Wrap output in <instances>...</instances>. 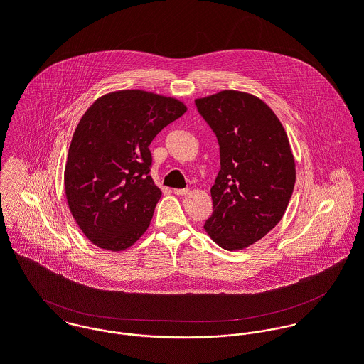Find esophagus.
<instances>
[{
    "mask_svg": "<svg viewBox=\"0 0 364 364\" xmlns=\"http://www.w3.org/2000/svg\"><path fill=\"white\" fill-rule=\"evenodd\" d=\"M173 193L178 196H183V195L189 193V189H173Z\"/></svg>",
    "mask_w": 364,
    "mask_h": 364,
    "instance_id": "1",
    "label": "esophagus"
}]
</instances>
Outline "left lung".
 Here are the masks:
<instances>
[{"label":"left lung","instance_id":"8db88e82","mask_svg":"<svg viewBox=\"0 0 364 364\" xmlns=\"http://www.w3.org/2000/svg\"><path fill=\"white\" fill-rule=\"evenodd\" d=\"M220 146V171L211 186V240L228 251L259 241L282 220L296 183L287 134L259 98L221 91L195 101Z\"/></svg>","mask_w":364,"mask_h":364}]
</instances>
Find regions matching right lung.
Returning <instances> with one entry per match:
<instances>
[{"instance_id": "right-lung-1", "label": "right lung", "mask_w": 364, "mask_h": 364, "mask_svg": "<svg viewBox=\"0 0 364 364\" xmlns=\"http://www.w3.org/2000/svg\"><path fill=\"white\" fill-rule=\"evenodd\" d=\"M185 112L175 98L124 90L98 98L84 113L68 149L64 189L92 244L122 251L146 232L161 198L149 175V146Z\"/></svg>"}]
</instances>
